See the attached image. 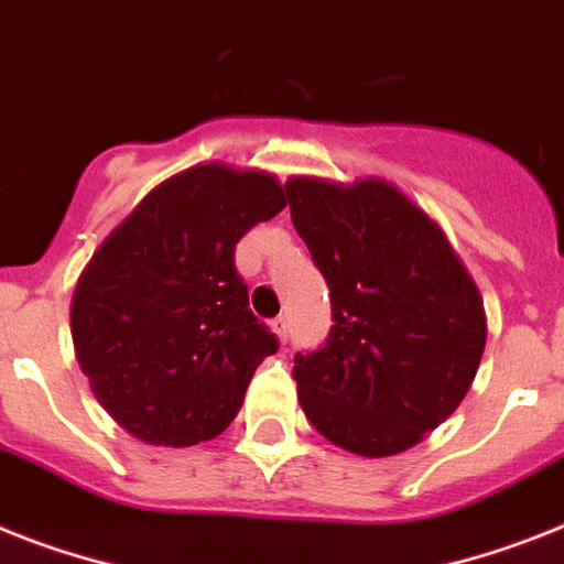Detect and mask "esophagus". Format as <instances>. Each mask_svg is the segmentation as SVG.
<instances>
[{
    "label": "esophagus",
    "mask_w": 564,
    "mask_h": 564,
    "mask_svg": "<svg viewBox=\"0 0 564 564\" xmlns=\"http://www.w3.org/2000/svg\"><path fill=\"white\" fill-rule=\"evenodd\" d=\"M273 334L279 337V343H288V339H291V328H288L285 316H276V319H273Z\"/></svg>",
    "instance_id": "34e87169"
}]
</instances>
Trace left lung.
Here are the masks:
<instances>
[{
    "instance_id": "left-lung-1",
    "label": "left lung",
    "mask_w": 564,
    "mask_h": 564,
    "mask_svg": "<svg viewBox=\"0 0 564 564\" xmlns=\"http://www.w3.org/2000/svg\"><path fill=\"white\" fill-rule=\"evenodd\" d=\"M332 296L323 348L293 357L302 412L366 458L403 453L453 415L487 343L484 302L444 230L389 181L285 184Z\"/></svg>"
}]
</instances>
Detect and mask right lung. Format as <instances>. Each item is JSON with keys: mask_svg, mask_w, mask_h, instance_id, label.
Segmentation results:
<instances>
[{"mask_svg": "<svg viewBox=\"0 0 564 564\" xmlns=\"http://www.w3.org/2000/svg\"><path fill=\"white\" fill-rule=\"evenodd\" d=\"M271 172L198 164L158 184L97 248L72 300L97 403L155 446L216 438L279 339L248 305L236 245L285 209Z\"/></svg>", "mask_w": 564, "mask_h": 564, "instance_id": "obj_1", "label": "right lung"}]
</instances>
